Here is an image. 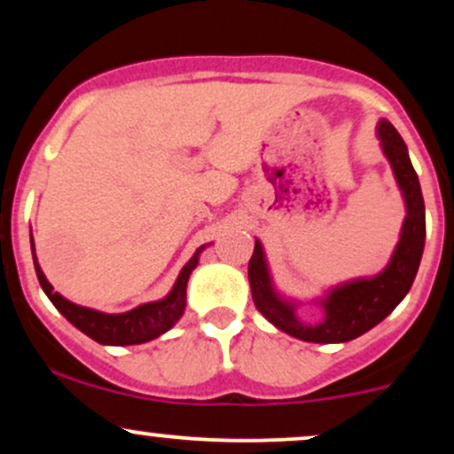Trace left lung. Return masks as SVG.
I'll use <instances>...</instances> for the list:
<instances>
[{"mask_svg":"<svg viewBox=\"0 0 454 454\" xmlns=\"http://www.w3.org/2000/svg\"><path fill=\"white\" fill-rule=\"evenodd\" d=\"M378 137L382 151L393 166L395 179L403 194L408 215L401 228V237L395 247L388 267L376 278L354 279L337 286L326 299L320 301L325 309V320L317 325H305L294 314V303L281 299L270 284L267 260L260 241L254 245L252 260H249V286H252L254 305L270 325L279 331L288 333L296 340L311 343H343L361 337L369 328L387 317L397 307L403 296L410 293L414 284L416 270L425 247V200L420 192L419 175L411 166L408 147L397 129L387 119H380Z\"/></svg>","mask_w":454,"mask_h":454,"instance_id":"1","label":"left lung"}]
</instances>
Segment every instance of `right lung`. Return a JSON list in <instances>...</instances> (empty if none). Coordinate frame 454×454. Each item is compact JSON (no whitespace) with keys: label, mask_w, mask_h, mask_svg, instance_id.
I'll return each instance as SVG.
<instances>
[{"label":"right lung","mask_w":454,"mask_h":454,"mask_svg":"<svg viewBox=\"0 0 454 454\" xmlns=\"http://www.w3.org/2000/svg\"><path fill=\"white\" fill-rule=\"evenodd\" d=\"M31 249H34V239H31ZM202 249H205V245L198 247L194 256L190 258V262L181 269L179 278H176L168 296H164L161 301H155V303L134 307V309L126 311V314H102V311L90 309V307L70 303V301L64 299L59 293H53V286L46 281L43 269H40L38 260H35V254L34 267L44 294L49 296L51 303H53L57 309L78 328V331L85 333V335L91 337L93 341L104 343V346H134V343H145L160 337L161 333L173 328L175 322L184 316L187 279H190L192 270L196 269L198 256H200Z\"/></svg>","instance_id":"right-lung-1"}]
</instances>
